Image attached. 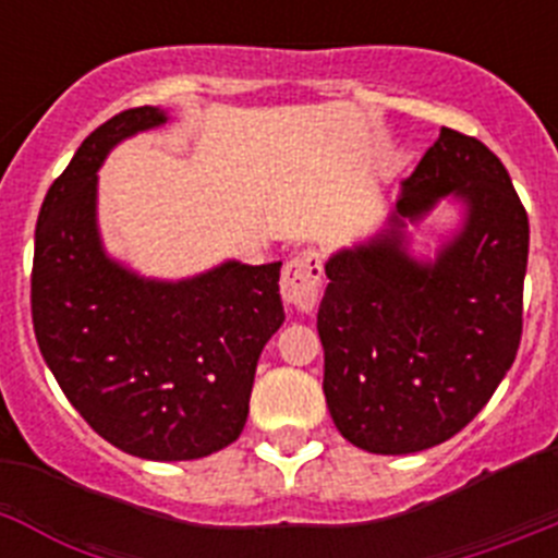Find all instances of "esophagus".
<instances>
[{"label":"esophagus","mask_w":558,"mask_h":558,"mask_svg":"<svg viewBox=\"0 0 558 558\" xmlns=\"http://www.w3.org/2000/svg\"><path fill=\"white\" fill-rule=\"evenodd\" d=\"M324 282V263L322 254L315 248L295 254L282 270V295L290 307L299 313H313L318 304V293H322Z\"/></svg>","instance_id":"1"}]
</instances>
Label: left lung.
I'll return each mask as SVG.
<instances>
[{"label": "left lung", "instance_id": "8db88e82", "mask_svg": "<svg viewBox=\"0 0 558 558\" xmlns=\"http://www.w3.org/2000/svg\"><path fill=\"white\" fill-rule=\"evenodd\" d=\"M447 194L468 204V223L422 266L398 229ZM525 265L529 215L509 170L481 140L441 128L402 184L391 229L327 263L318 335L340 436L405 456L470 425L520 349Z\"/></svg>", "mask_w": 558, "mask_h": 558}]
</instances>
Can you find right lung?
<instances>
[{
	"label": "right lung",
	"instance_id": "1",
	"mask_svg": "<svg viewBox=\"0 0 558 558\" xmlns=\"http://www.w3.org/2000/svg\"><path fill=\"white\" fill-rule=\"evenodd\" d=\"M165 111L128 108L77 147L36 223L29 279L38 349L88 427L131 456L192 461L240 438L259 352L282 327L279 268L226 263L147 282L100 248L97 167Z\"/></svg>",
	"mask_w": 558,
	"mask_h": 558
}]
</instances>
